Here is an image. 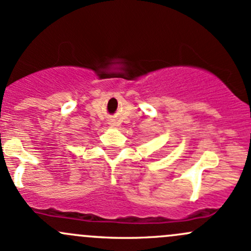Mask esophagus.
I'll return each instance as SVG.
<instances>
[{"instance_id":"1","label":"esophagus","mask_w":251,"mask_h":251,"mask_svg":"<svg viewBox=\"0 0 251 251\" xmlns=\"http://www.w3.org/2000/svg\"><path fill=\"white\" fill-rule=\"evenodd\" d=\"M110 125H112V126H115V123H114V121H112V123H110Z\"/></svg>"}]
</instances>
